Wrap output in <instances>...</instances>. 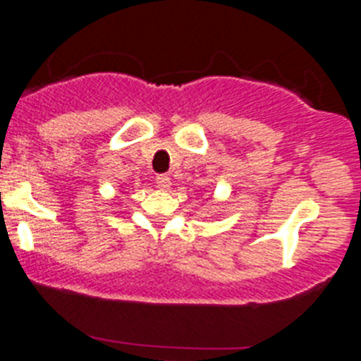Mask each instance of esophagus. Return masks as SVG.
<instances>
[{"mask_svg": "<svg viewBox=\"0 0 361 361\" xmlns=\"http://www.w3.org/2000/svg\"><path fill=\"white\" fill-rule=\"evenodd\" d=\"M156 185H158V189L167 190V189H171L172 181L167 174H159V176H156Z\"/></svg>", "mask_w": 361, "mask_h": 361, "instance_id": "1", "label": "esophagus"}]
</instances>
